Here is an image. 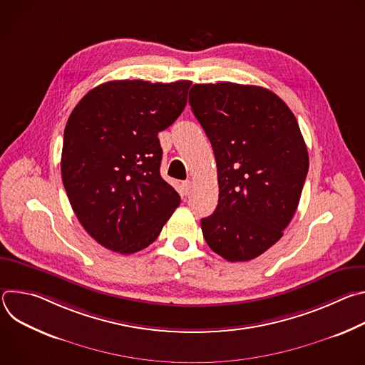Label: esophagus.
Instances as JSON below:
<instances>
[{
    "instance_id": "esophagus-1",
    "label": "esophagus",
    "mask_w": 365,
    "mask_h": 365,
    "mask_svg": "<svg viewBox=\"0 0 365 365\" xmlns=\"http://www.w3.org/2000/svg\"><path fill=\"white\" fill-rule=\"evenodd\" d=\"M190 182H182L180 185V195L182 196H187L190 193Z\"/></svg>"
}]
</instances>
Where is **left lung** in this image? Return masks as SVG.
I'll return each mask as SVG.
<instances>
[{
  "mask_svg": "<svg viewBox=\"0 0 365 365\" xmlns=\"http://www.w3.org/2000/svg\"><path fill=\"white\" fill-rule=\"evenodd\" d=\"M189 103L210 138L220 197L203 238L228 262L274 245L292 221L309 169L299 124L274 92L232 82L196 83Z\"/></svg>",
  "mask_w": 365,
  "mask_h": 365,
  "instance_id": "1",
  "label": "left lung"
}]
</instances>
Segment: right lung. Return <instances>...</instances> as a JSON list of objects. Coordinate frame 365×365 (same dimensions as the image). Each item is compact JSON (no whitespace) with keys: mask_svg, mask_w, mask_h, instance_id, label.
<instances>
[{"mask_svg":"<svg viewBox=\"0 0 365 365\" xmlns=\"http://www.w3.org/2000/svg\"><path fill=\"white\" fill-rule=\"evenodd\" d=\"M190 81H111L89 91L63 135L62 180L85 231L102 247H148L180 203L160 176L158 134L186 107Z\"/></svg>","mask_w":365,"mask_h":365,"instance_id":"right-lung-1","label":"right lung"}]
</instances>
